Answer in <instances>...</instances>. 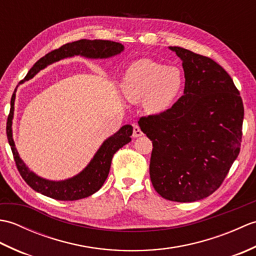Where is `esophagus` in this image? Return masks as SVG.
I'll return each instance as SVG.
<instances>
[{"mask_svg":"<svg viewBox=\"0 0 256 256\" xmlns=\"http://www.w3.org/2000/svg\"><path fill=\"white\" fill-rule=\"evenodd\" d=\"M143 135V132L140 131V128L138 125H134V128H133V138H140Z\"/></svg>","mask_w":256,"mask_h":256,"instance_id":"1","label":"esophagus"}]
</instances>
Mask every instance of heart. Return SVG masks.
I'll return each instance as SVG.
<instances>
[{"label": "heart", "mask_w": 256, "mask_h": 256, "mask_svg": "<svg viewBox=\"0 0 256 256\" xmlns=\"http://www.w3.org/2000/svg\"><path fill=\"white\" fill-rule=\"evenodd\" d=\"M182 86L184 76L178 67L143 58L130 64L120 86L128 101H143L146 112L160 114L172 106Z\"/></svg>", "instance_id": "b5f03b06"}]
</instances>
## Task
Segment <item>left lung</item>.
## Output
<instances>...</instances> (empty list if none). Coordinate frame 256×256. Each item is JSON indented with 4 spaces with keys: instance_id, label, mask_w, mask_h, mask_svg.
Returning <instances> with one entry per match:
<instances>
[{
    "instance_id": "obj_1",
    "label": "left lung",
    "mask_w": 256,
    "mask_h": 256,
    "mask_svg": "<svg viewBox=\"0 0 256 256\" xmlns=\"http://www.w3.org/2000/svg\"><path fill=\"white\" fill-rule=\"evenodd\" d=\"M184 96L167 111L140 118L152 143L150 175L162 198L194 202L220 187L240 153L243 102L219 64L182 47Z\"/></svg>"
}]
</instances>
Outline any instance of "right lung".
<instances>
[{
  "instance_id": "1",
  "label": "right lung",
  "mask_w": 256,
  "mask_h": 256,
  "mask_svg": "<svg viewBox=\"0 0 256 256\" xmlns=\"http://www.w3.org/2000/svg\"><path fill=\"white\" fill-rule=\"evenodd\" d=\"M123 50L124 46L122 44L111 40H80L77 42H68V44L62 46L59 50H52V52L47 54L45 57L40 58L30 68L25 79L22 81V84L25 80L27 81L34 78L40 70L45 69L50 64L62 60L64 58L81 56L88 59H106L120 55ZM15 96L16 89L12 96V99H10V110L6 123V134L10 150L13 152L16 166H18L20 176L23 177L27 184L34 189L35 192L47 196V197L64 201L79 200L96 192L108 178L114 153L123 148L125 144L131 142V135L133 133L132 125H123L118 132L103 140V143L99 150L96 152L89 164L77 175L64 179V180H50V179L38 176L37 174L30 170L24 160L20 158L18 152L15 148L12 128Z\"/></svg>"
}]
</instances>
